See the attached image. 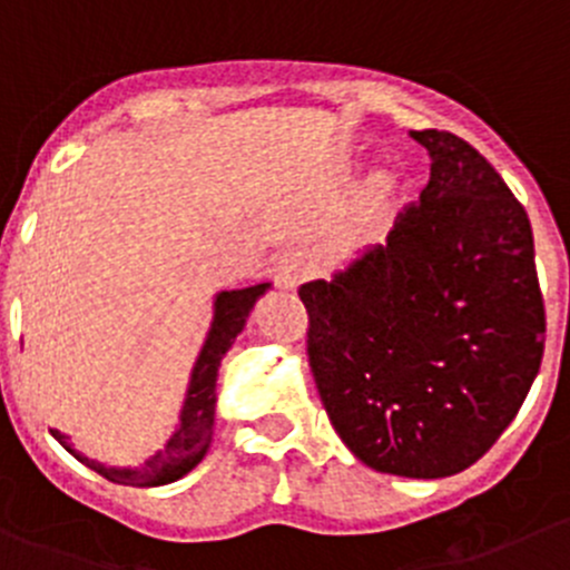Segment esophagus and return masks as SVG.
Returning a JSON list of instances; mask_svg holds the SVG:
<instances>
[{
	"label": "esophagus",
	"instance_id": "1",
	"mask_svg": "<svg viewBox=\"0 0 570 570\" xmlns=\"http://www.w3.org/2000/svg\"><path fill=\"white\" fill-rule=\"evenodd\" d=\"M308 275H312V264L303 253H286L275 267V281H278L281 289H297Z\"/></svg>",
	"mask_w": 570,
	"mask_h": 570
}]
</instances>
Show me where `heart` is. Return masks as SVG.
Here are the masks:
<instances>
[{
  "instance_id": "obj_1",
  "label": "heart",
  "mask_w": 570,
  "mask_h": 570,
  "mask_svg": "<svg viewBox=\"0 0 570 570\" xmlns=\"http://www.w3.org/2000/svg\"><path fill=\"white\" fill-rule=\"evenodd\" d=\"M394 195V178L389 174H377L366 181L364 193H361V215L370 223H377L386 215L389 204Z\"/></svg>"
}]
</instances>
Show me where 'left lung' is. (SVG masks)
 I'll return each mask as SVG.
<instances>
[{
	"instance_id": "1",
	"label": "left lung",
	"mask_w": 570,
	"mask_h": 570,
	"mask_svg": "<svg viewBox=\"0 0 570 570\" xmlns=\"http://www.w3.org/2000/svg\"><path fill=\"white\" fill-rule=\"evenodd\" d=\"M386 245L301 286L308 364L347 450L383 474L439 480L480 461L543 358L532 226L502 176L452 131Z\"/></svg>"
}]
</instances>
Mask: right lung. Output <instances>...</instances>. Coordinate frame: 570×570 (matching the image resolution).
Returning <instances> with one entry per match:
<instances>
[{
	"label": "right lung",
	"mask_w": 570,
	"mask_h": 570,
	"mask_svg": "<svg viewBox=\"0 0 570 570\" xmlns=\"http://www.w3.org/2000/svg\"><path fill=\"white\" fill-rule=\"evenodd\" d=\"M273 284H256L245 286V289H220L212 303V322L206 331L204 347H200L198 358H195L193 372H189L187 394H184V405L178 411V424L174 435L163 450L146 458L142 465H105L85 458L82 452L73 450L66 433L51 430L62 450L71 452L79 463L94 469L96 474L107 476V480L118 482V485L131 488H157L168 485V482L181 480L184 474L195 469L206 458L212 444V433H215V402H217V372H220V361L232 350L234 338L243 333L245 322H248L253 306L258 297L269 289Z\"/></svg>",
	"instance_id": "obj_1"
}]
</instances>
